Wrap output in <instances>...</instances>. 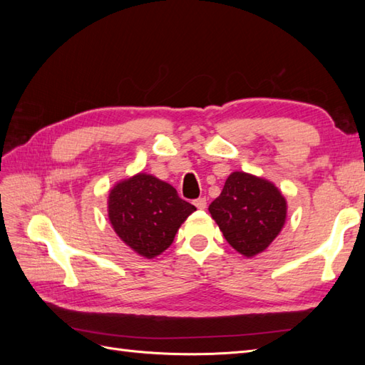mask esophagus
I'll return each mask as SVG.
<instances>
[{
    "mask_svg": "<svg viewBox=\"0 0 365 365\" xmlns=\"http://www.w3.org/2000/svg\"><path fill=\"white\" fill-rule=\"evenodd\" d=\"M192 204H195L199 208V210H205V208H207V199L205 197H199Z\"/></svg>",
    "mask_w": 365,
    "mask_h": 365,
    "instance_id": "34e87169",
    "label": "esophagus"
}]
</instances>
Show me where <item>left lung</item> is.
Instances as JSON below:
<instances>
[{"label":"left lung","mask_w":365,"mask_h":365,"mask_svg":"<svg viewBox=\"0 0 365 365\" xmlns=\"http://www.w3.org/2000/svg\"><path fill=\"white\" fill-rule=\"evenodd\" d=\"M208 210L227 243L252 257L265 251L284 227L287 202L273 183L232 173Z\"/></svg>","instance_id":"1"}]
</instances>
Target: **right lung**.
Masks as SVG:
<instances>
[{
	"mask_svg": "<svg viewBox=\"0 0 365 365\" xmlns=\"http://www.w3.org/2000/svg\"><path fill=\"white\" fill-rule=\"evenodd\" d=\"M195 210V205L178 197L174 187L149 174L118 183L108 199L114 232L147 259L168 250L180 224Z\"/></svg>",
	"mask_w": 365,
	"mask_h": 365,
	"instance_id": "obj_1",
	"label": "right lung"
}]
</instances>
